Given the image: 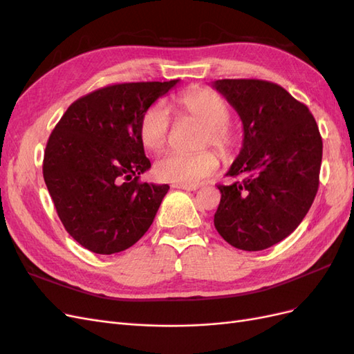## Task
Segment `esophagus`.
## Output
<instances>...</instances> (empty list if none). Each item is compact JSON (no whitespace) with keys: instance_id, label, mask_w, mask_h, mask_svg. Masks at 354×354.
Listing matches in <instances>:
<instances>
[{"instance_id":"obj_1","label":"esophagus","mask_w":354,"mask_h":354,"mask_svg":"<svg viewBox=\"0 0 354 354\" xmlns=\"http://www.w3.org/2000/svg\"><path fill=\"white\" fill-rule=\"evenodd\" d=\"M173 187H176V189H183V190H189V192H192V190H196V189H198V186H196V185H174Z\"/></svg>"}]
</instances>
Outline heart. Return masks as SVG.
<instances>
[{
	"mask_svg": "<svg viewBox=\"0 0 354 354\" xmlns=\"http://www.w3.org/2000/svg\"><path fill=\"white\" fill-rule=\"evenodd\" d=\"M173 108L180 118L195 121L203 127L198 147H214L229 158L234 147V136L229 128L232 111L229 103L216 91L203 87H190L177 94ZM171 130L168 112L160 103L152 104L138 124V137L147 151L164 149ZM218 168V159L211 151L196 153L168 152L160 156L153 167V174L160 181L176 185H196Z\"/></svg>",
	"mask_w": 354,
	"mask_h": 354,
	"instance_id": "1",
	"label": "heart"
}]
</instances>
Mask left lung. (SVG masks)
Returning a JSON list of instances; mask_svg holds the SVG:
<instances>
[{"label": "left lung", "instance_id": "1", "mask_svg": "<svg viewBox=\"0 0 354 354\" xmlns=\"http://www.w3.org/2000/svg\"><path fill=\"white\" fill-rule=\"evenodd\" d=\"M243 124V145L218 185L214 226L243 251H261L289 236L315 201L322 137L308 108L281 85L263 80H218Z\"/></svg>", "mask_w": 354, "mask_h": 354}]
</instances>
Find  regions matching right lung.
<instances>
[{
  "instance_id": "add662e5",
  "label": "right lung",
  "mask_w": 354,
  "mask_h": 354,
  "mask_svg": "<svg viewBox=\"0 0 354 354\" xmlns=\"http://www.w3.org/2000/svg\"><path fill=\"white\" fill-rule=\"evenodd\" d=\"M178 80L124 82L75 100L50 134L42 174L66 232L109 255L151 227L168 185L142 183L151 160L138 137L143 113Z\"/></svg>"
}]
</instances>
